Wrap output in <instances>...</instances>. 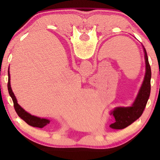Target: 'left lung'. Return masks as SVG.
Masks as SVG:
<instances>
[{
  "instance_id": "left-lung-1",
  "label": "left lung",
  "mask_w": 160,
  "mask_h": 160,
  "mask_svg": "<svg viewBox=\"0 0 160 160\" xmlns=\"http://www.w3.org/2000/svg\"><path fill=\"white\" fill-rule=\"evenodd\" d=\"M142 48V68L144 72V80H143L142 86L138 92V94L132 107L125 108L128 110V112H126V114H125L123 117H115L116 122L111 125V128L120 127V128H124L127 127L130 124L132 123L134 121L136 120L139 117H141L146 108L150 97V89H151V85H150L151 70L145 49L144 47ZM121 108H118L117 109H121Z\"/></svg>"
}]
</instances>
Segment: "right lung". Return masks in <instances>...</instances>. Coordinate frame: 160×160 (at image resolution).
<instances>
[{
	"label": "right lung",
	"mask_w": 160,
	"mask_h": 160,
	"mask_svg": "<svg viewBox=\"0 0 160 160\" xmlns=\"http://www.w3.org/2000/svg\"><path fill=\"white\" fill-rule=\"evenodd\" d=\"M8 92L9 94L12 98V101H13L14 104V108L16 113H18V115L19 117H21L28 124L30 125V126H34V127H38V128H43L45 126H47V124L49 123V120H47V119H41L40 117H35V116L31 115L30 113H28L26 112L23 108H22L19 105V104L17 103V100H16L15 95H14L13 92H12V89H11L10 86V68L9 67L8 69Z\"/></svg>",
	"instance_id": "add662e5"
}]
</instances>
